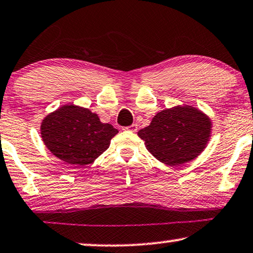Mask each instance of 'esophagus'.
Segmentation results:
<instances>
[{
    "label": "esophagus",
    "mask_w": 253,
    "mask_h": 253,
    "mask_svg": "<svg viewBox=\"0 0 253 253\" xmlns=\"http://www.w3.org/2000/svg\"><path fill=\"white\" fill-rule=\"evenodd\" d=\"M137 129H138V126L137 124H131L129 126H124L123 130H126V131H131V132H136Z\"/></svg>",
    "instance_id": "esophagus-1"
}]
</instances>
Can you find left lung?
<instances>
[{"label":"left lung","instance_id":"obj_1","mask_svg":"<svg viewBox=\"0 0 253 253\" xmlns=\"http://www.w3.org/2000/svg\"><path fill=\"white\" fill-rule=\"evenodd\" d=\"M211 122L202 111L191 106L160 111L138 136L159 162L180 166L195 159L205 150L211 137Z\"/></svg>","mask_w":253,"mask_h":253}]
</instances>
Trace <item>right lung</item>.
Listing matches in <instances>:
<instances>
[{
	"mask_svg": "<svg viewBox=\"0 0 253 253\" xmlns=\"http://www.w3.org/2000/svg\"><path fill=\"white\" fill-rule=\"evenodd\" d=\"M119 130L102 123L96 114L78 106L60 107L42 120V142L55 157L72 165L86 166L102 155Z\"/></svg>",
	"mask_w": 253,
	"mask_h": 253,
	"instance_id": "1",
	"label": "right lung"
}]
</instances>
